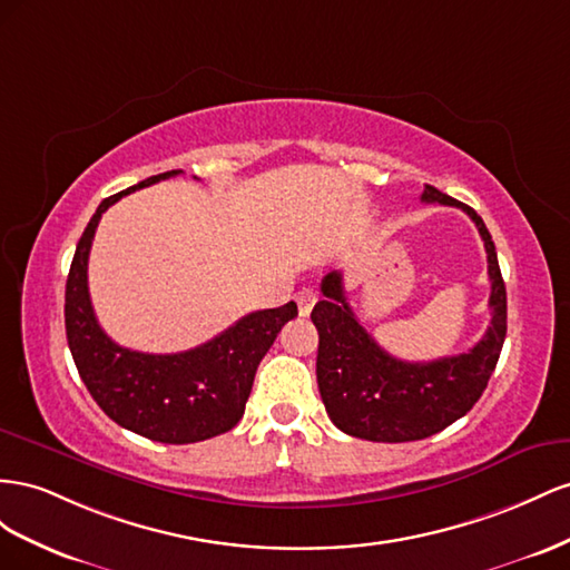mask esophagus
<instances>
[{"instance_id": "esophagus-1", "label": "esophagus", "mask_w": 570, "mask_h": 570, "mask_svg": "<svg viewBox=\"0 0 570 570\" xmlns=\"http://www.w3.org/2000/svg\"><path fill=\"white\" fill-rule=\"evenodd\" d=\"M296 303H298V313L301 315H311L313 305L317 303V291L311 286H303L296 294Z\"/></svg>"}]
</instances>
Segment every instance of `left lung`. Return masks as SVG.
<instances>
[{
  "mask_svg": "<svg viewBox=\"0 0 570 570\" xmlns=\"http://www.w3.org/2000/svg\"><path fill=\"white\" fill-rule=\"evenodd\" d=\"M420 200L461 207L475 222L484 240L492 282V322L468 353L430 363L399 361L353 315L341 272L324 276V298L311 315L320 334V396L341 432L367 442H415L442 432L451 422L463 417L482 396L507 338V286L501 279L492 234L487 232L482 217L473 207L453 200L434 186H425Z\"/></svg>",
  "mask_w": 570,
  "mask_h": 570,
  "instance_id": "1",
  "label": "left lung"
}]
</instances>
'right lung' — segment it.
Returning <instances> with one entry per match:
<instances>
[{"label":"right lung","instance_id":"obj_1","mask_svg":"<svg viewBox=\"0 0 570 570\" xmlns=\"http://www.w3.org/2000/svg\"><path fill=\"white\" fill-rule=\"evenodd\" d=\"M181 174L174 169L109 195L80 236L67 279V338L97 405L140 436L161 444H193L229 432L246 411L253 380L276 334L298 315L296 303L257 311L207 344L184 353H140L124 348L97 324L88 294V255L105 209L124 195Z\"/></svg>","mask_w":570,"mask_h":570}]
</instances>
